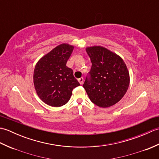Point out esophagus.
<instances>
[{
    "label": "esophagus",
    "mask_w": 159,
    "mask_h": 159,
    "mask_svg": "<svg viewBox=\"0 0 159 159\" xmlns=\"http://www.w3.org/2000/svg\"><path fill=\"white\" fill-rule=\"evenodd\" d=\"M78 80H79V83L80 84V85H82V84L83 83V77H81V78H80V79H78Z\"/></svg>",
    "instance_id": "obj_1"
}]
</instances>
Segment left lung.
<instances>
[{
	"label": "left lung",
	"mask_w": 159,
	"mask_h": 159,
	"mask_svg": "<svg viewBox=\"0 0 159 159\" xmlns=\"http://www.w3.org/2000/svg\"><path fill=\"white\" fill-rule=\"evenodd\" d=\"M92 62L89 77L83 87L90 100L96 105L107 108L114 105L126 93L130 75L121 57L102 46L87 47Z\"/></svg>",
	"instance_id": "obj_1"
}]
</instances>
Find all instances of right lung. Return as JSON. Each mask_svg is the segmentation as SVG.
Returning a JSON list of instances; mask_svg holds the SVG:
<instances>
[{
    "instance_id": "1",
    "label": "right lung",
    "mask_w": 159,
    "mask_h": 159,
    "mask_svg": "<svg viewBox=\"0 0 159 159\" xmlns=\"http://www.w3.org/2000/svg\"><path fill=\"white\" fill-rule=\"evenodd\" d=\"M74 46L62 43L53 48L36 63L33 83L36 93L43 102L59 107L68 102L72 90L80 83L73 71L66 66Z\"/></svg>"
}]
</instances>
